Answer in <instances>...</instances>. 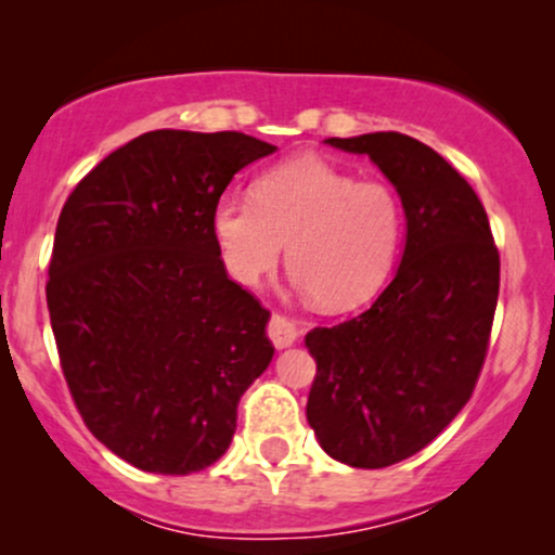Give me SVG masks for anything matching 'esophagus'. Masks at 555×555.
<instances>
[{
	"label": "esophagus",
	"instance_id": "esophagus-1",
	"mask_svg": "<svg viewBox=\"0 0 555 555\" xmlns=\"http://www.w3.org/2000/svg\"><path fill=\"white\" fill-rule=\"evenodd\" d=\"M297 334H299V331H297L295 323L289 321V318H284V315H273L271 318L269 336H271L273 347H276V349L292 347V344L297 341Z\"/></svg>",
	"mask_w": 555,
	"mask_h": 555
}]
</instances>
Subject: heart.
<instances>
[{"instance_id": "1", "label": "heart", "mask_w": 555, "mask_h": 555, "mask_svg": "<svg viewBox=\"0 0 555 555\" xmlns=\"http://www.w3.org/2000/svg\"><path fill=\"white\" fill-rule=\"evenodd\" d=\"M404 211L386 182L358 180L321 158L279 164L253 184V201L224 195L211 234L229 276L256 286L282 260L292 284L323 310L378 295L399 256Z\"/></svg>"}]
</instances>
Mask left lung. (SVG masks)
I'll list each match as a JSON object with an SVG mask.
<instances>
[{"label": "left lung", "mask_w": 555, "mask_h": 555, "mask_svg": "<svg viewBox=\"0 0 555 555\" xmlns=\"http://www.w3.org/2000/svg\"><path fill=\"white\" fill-rule=\"evenodd\" d=\"M397 188L406 242L391 284L352 321L313 328L308 423L331 460L380 469L417 454L462 412L486 362L501 260L467 180L401 132L328 138Z\"/></svg>", "instance_id": "1"}]
</instances>
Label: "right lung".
Here are the masks:
<instances>
[{
    "label": "right lung",
    "instance_id": "obj_1",
    "mask_svg": "<svg viewBox=\"0 0 555 555\" xmlns=\"http://www.w3.org/2000/svg\"><path fill=\"white\" fill-rule=\"evenodd\" d=\"M276 145L242 132H145L88 171L56 221L47 305L88 430L143 473L190 475L232 443L269 367L271 313L227 276L216 201Z\"/></svg>",
    "mask_w": 555,
    "mask_h": 555
}]
</instances>
